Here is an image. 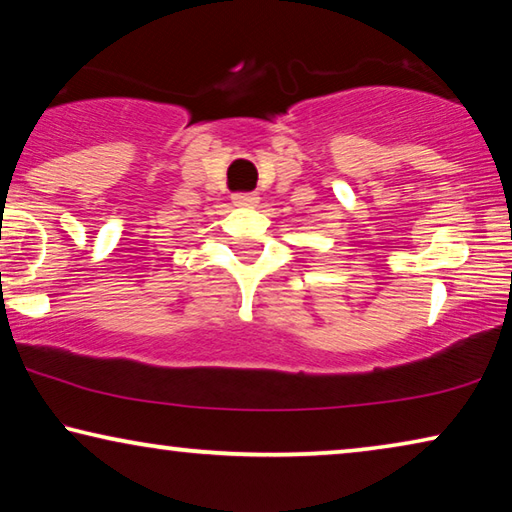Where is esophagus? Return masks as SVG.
Listing matches in <instances>:
<instances>
[{
  "label": "esophagus",
  "instance_id": "34e87169",
  "mask_svg": "<svg viewBox=\"0 0 512 512\" xmlns=\"http://www.w3.org/2000/svg\"><path fill=\"white\" fill-rule=\"evenodd\" d=\"M232 202L236 204V207H255V204L259 202V197L255 193H234Z\"/></svg>",
  "mask_w": 512,
  "mask_h": 512
}]
</instances>
